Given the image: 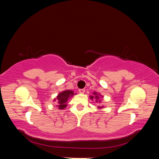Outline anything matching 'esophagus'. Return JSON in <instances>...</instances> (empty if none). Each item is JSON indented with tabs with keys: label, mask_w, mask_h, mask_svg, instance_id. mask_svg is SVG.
<instances>
[{
	"label": "esophagus",
	"mask_w": 159,
	"mask_h": 159,
	"mask_svg": "<svg viewBox=\"0 0 159 159\" xmlns=\"http://www.w3.org/2000/svg\"><path fill=\"white\" fill-rule=\"evenodd\" d=\"M79 92H80V93H84L85 89H79Z\"/></svg>",
	"instance_id": "obj_1"
}]
</instances>
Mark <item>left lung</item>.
Returning <instances> with one entry per match:
<instances>
[{"instance_id": "8db88e82", "label": "left lung", "mask_w": 159, "mask_h": 159, "mask_svg": "<svg viewBox=\"0 0 159 159\" xmlns=\"http://www.w3.org/2000/svg\"><path fill=\"white\" fill-rule=\"evenodd\" d=\"M102 97V95H99V94H98L96 92H94L93 93V95H90V98L91 99H94L95 101V102H100V98ZM99 108H102V107H98Z\"/></svg>"}]
</instances>
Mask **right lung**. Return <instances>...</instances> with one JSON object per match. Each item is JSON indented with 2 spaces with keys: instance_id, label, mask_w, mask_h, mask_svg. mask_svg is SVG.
Here are the masks:
<instances>
[{
  "instance_id": "1",
  "label": "right lung",
  "mask_w": 159,
  "mask_h": 159,
  "mask_svg": "<svg viewBox=\"0 0 159 159\" xmlns=\"http://www.w3.org/2000/svg\"><path fill=\"white\" fill-rule=\"evenodd\" d=\"M75 93H74L73 91H70V90H65L62 92L60 93L57 96V98L54 101L57 100V103H58V107L59 109H64L67 106V102L69 99V98H72L73 95H75Z\"/></svg>"
}]
</instances>
